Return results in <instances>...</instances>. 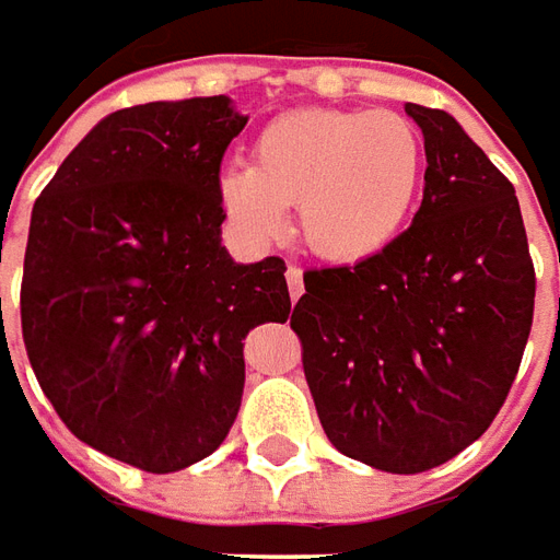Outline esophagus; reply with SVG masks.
<instances>
[{
	"label": "esophagus",
	"mask_w": 560,
	"mask_h": 560,
	"mask_svg": "<svg viewBox=\"0 0 560 560\" xmlns=\"http://www.w3.org/2000/svg\"><path fill=\"white\" fill-rule=\"evenodd\" d=\"M287 283H289V295H292V301H299L301 292H304V271H301L299 265H289L287 268Z\"/></svg>",
	"instance_id": "1"
}]
</instances>
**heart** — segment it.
Here are the masks:
<instances>
[{"instance_id":"obj_1","label":"heart","mask_w":560,"mask_h":560,"mask_svg":"<svg viewBox=\"0 0 560 560\" xmlns=\"http://www.w3.org/2000/svg\"><path fill=\"white\" fill-rule=\"evenodd\" d=\"M425 177V144L392 110L304 108L273 117L253 141V165L220 174V201L247 235L287 232L299 201L301 237L335 261L374 256L407 223Z\"/></svg>"}]
</instances>
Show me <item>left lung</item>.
I'll list each match as a JSON object with an SVG mask.
<instances>
[{"instance_id":"1","label":"left lung","mask_w":560,"mask_h":560,"mask_svg":"<svg viewBox=\"0 0 560 560\" xmlns=\"http://www.w3.org/2000/svg\"><path fill=\"white\" fill-rule=\"evenodd\" d=\"M404 110L428 160L413 225L355 265L304 273L289 325L335 450L422 474L494 422L530 335L537 277L513 184L446 110Z\"/></svg>"}]
</instances>
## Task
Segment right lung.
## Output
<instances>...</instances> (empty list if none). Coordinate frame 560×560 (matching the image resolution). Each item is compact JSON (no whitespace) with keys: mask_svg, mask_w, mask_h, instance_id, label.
Returning a JSON list of instances; mask_svg holds the SVG:
<instances>
[{"mask_svg":"<svg viewBox=\"0 0 560 560\" xmlns=\"http://www.w3.org/2000/svg\"><path fill=\"white\" fill-rule=\"evenodd\" d=\"M244 126L225 96L114 110L33 208L20 325L38 386L74 438L147 474L223 443L241 340L292 311L287 261L237 265L220 237V165Z\"/></svg>","mask_w":560,"mask_h":560,"instance_id":"add662e5","label":"right lung"}]
</instances>
